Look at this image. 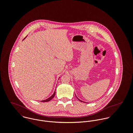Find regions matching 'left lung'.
<instances>
[{"label": "left lung", "mask_w": 133, "mask_h": 133, "mask_svg": "<svg viewBox=\"0 0 133 133\" xmlns=\"http://www.w3.org/2000/svg\"><path fill=\"white\" fill-rule=\"evenodd\" d=\"M76 97H77V96H76ZM78 100H79V101H81V102H83V101H81V100H80V99H78Z\"/></svg>", "instance_id": "1"}]
</instances>
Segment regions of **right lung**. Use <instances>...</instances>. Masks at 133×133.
Segmentation results:
<instances>
[{
    "label": "right lung",
    "instance_id": "obj_1",
    "mask_svg": "<svg viewBox=\"0 0 133 133\" xmlns=\"http://www.w3.org/2000/svg\"><path fill=\"white\" fill-rule=\"evenodd\" d=\"M25 38H26V37H25ZM25 38H24V39H23V40H24ZM55 92L54 93V94H53V95H52L50 97H49V98H48V99H45V100H44L41 101V102H48V101H50L52 99H53V98H54V97L55 96Z\"/></svg>",
    "mask_w": 133,
    "mask_h": 133
}]
</instances>
